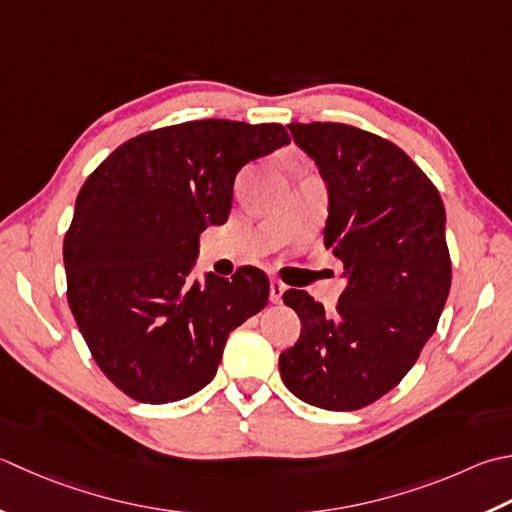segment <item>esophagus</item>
Returning a JSON list of instances; mask_svg holds the SVG:
<instances>
[{"label":"esophagus","mask_w":512,"mask_h":512,"mask_svg":"<svg viewBox=\"0 0 512 512\" xmlns=\"http://www.w3.org/2000/svg\"><path fill=\"white\" fill-rule=\"evenodd\" d=\"M286 293V284L279 282V279H270V302L279 304Z\"/></svg>","instance_id":"esophagus-1"}]
</instances>
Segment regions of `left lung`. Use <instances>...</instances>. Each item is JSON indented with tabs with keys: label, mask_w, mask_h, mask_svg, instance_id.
Returning a JSON list of instances; mask_svg holds the SVG:
<instances>
[{
	"label": "left lung",
	"mask_w": 512,
	"mask_h": 512,
	"mask_svg": "<svg viewBox=\"0 0 512 512\" xmlns=\"http://www.w3.org/2000/svg\"><path fill=\"white\" fill-rule=\"evenodd\" d=\"M328 190L324 246L346 288L328 315L306 290L284 304L302 333L279 355L286 388L326 410H357L393 390L433 337L450 290L446 210L402 148L348 124H288Z\"/></svg>",
	"instance_id": "8db88e82"
}]
</instances>
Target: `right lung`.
<instances>
[{
	"label": "right lung",
	"instance_id": "1",
	"mask_svg": "<svg viewBox=\"0 0 512 512\" xmlns=\"http://www.w3.org/2000/svg\"><path fill=\"white\" fill-rule=\"evenodd\" d=\"M290 144L279 124L202 119L150 130L86 179L64 237L68 306L97 366L144 404L202 390L230 330L268 302L264 270L193 275L199 233L222 226L239 170Z\"/></svg>",
	"mask_w": 512,
	"mask_h": 512
}]
</instances>
